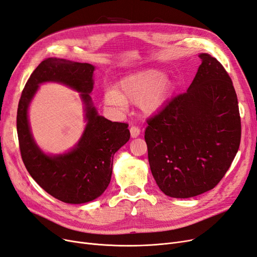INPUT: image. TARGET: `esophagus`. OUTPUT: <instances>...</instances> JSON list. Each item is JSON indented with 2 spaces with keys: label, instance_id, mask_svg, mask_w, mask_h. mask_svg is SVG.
Returning a JSON list of instances; mask_svg holds the SVG:
<instances>
[{
  "label": "esophagus",
  "instance_id": "obj_1",
  "mask_svg": "<svg viewBox=\"0 0 257 257\" xmlns=\"http://www.w3.org/2000/svg\"><path fill=\"white\" fill-rule=\"evenodd\" d=\"M141 134V130L139 127L137 126H131L130 127V135H131V138H138Z\"/></svg>",
  "mask_w": 257,
  "mask_h": 257
}]
</instances>
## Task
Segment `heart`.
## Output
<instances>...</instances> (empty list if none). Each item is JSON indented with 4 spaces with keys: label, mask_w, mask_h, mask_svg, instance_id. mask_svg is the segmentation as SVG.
<instances>
[{
    "label": "heart",
    "mask_w": 257,
    "mask_h": 257,
    "mask_svg": "<svg viewBox=\"0 0 257 257\" xmlns=\"http://www.w3.org/2000/svg\"><path fill=\"white\" fill-rule=\"evenodd\" d=\"M172 81L164 73L156 69H147L128 74L116 84L115 90H108L103 95L108 106L125 109L126 102L140 104L146 115L156 113L167 99Z\"/></svg>",
    "instance_id": "obj_1"
}]
</instances>
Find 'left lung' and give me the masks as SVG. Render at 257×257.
I'll return each mask as SVG.
<instances>
[{"mask_svg": "<svg viewBox=\"0 0 257 257\" xmlns=\"http://www.w3.org/2000/svg\"><path fill=\"white\" fill-rule=\"evenodd\" d=\"M185 93L147 120L148 161L159 188L173 198L211 191L238 151L241 123L232 79L211 55Z\"/></svg>", "mask_w": 257, "mask_h": 257, "instance_id": "8db88e82", "label": "left lung"}]
</instances>
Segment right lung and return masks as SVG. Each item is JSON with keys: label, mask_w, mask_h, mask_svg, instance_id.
Masks as SVG:
<instances>
[{"label": "right lung", "mask_w": 257, "mask_h": 257, "mask_svg": "<svg viewBox=\"0 0 257 257\" xmlns=\"http://www.w3.org/2000/svg\"><path fill=\"white\" fill-rule=\"evenodd\" d=\"M94 70L90 63L47 58L28 78L18 106V139L27 172L46 193L65 203L90 202L106 191L113 156L130 139L128 123L104 118L93 106ZM44 82L62 83L79 91L85 104L84 134L75 147L62 155L44 154L35 144L28 121V107Z\"/></svg>", "instance_id": "right-lung-1"}]
</instances>
